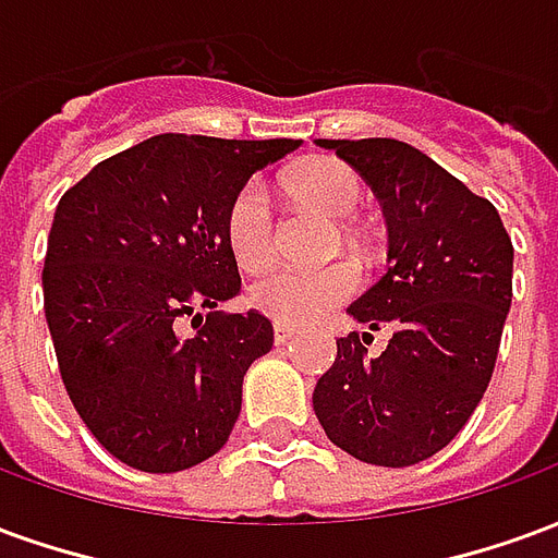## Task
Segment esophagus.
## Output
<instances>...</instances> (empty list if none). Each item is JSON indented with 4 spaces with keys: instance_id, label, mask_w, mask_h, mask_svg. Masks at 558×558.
<instances>
[{
    "instance_id": "esophagus-1",
    "label": "esophagus",
    "mask_w": 558,
    "mask_h": 558,
    "mask_svg": "<svg viewBox=\"0 0 558 558\" xmlns=\"http://www.w3.org/2000/svg\"><path fill=\"white\" fill-rule=\"evenodd\" d=\"M292 338H295V328L275 326V343H278V347H283V343H290Z\"/></svg>"
}]
</instances>
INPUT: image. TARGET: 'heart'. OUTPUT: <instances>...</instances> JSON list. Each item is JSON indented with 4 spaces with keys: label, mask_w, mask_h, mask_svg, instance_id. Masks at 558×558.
Masks as SVG:
<instances>
[{
    "label": "heart",
    "mask_w": 558,
    "mask_h": 558,
    "mask_svg": "<svg viewBox=\"0 0 558 558\" xmlns=\"http://www.w3.org/2000/svg\"><path fill=\"white\" fill-rule=\"evenodd\" d=\"M290 194L328 220H350L364 199L359 172L338 158H314L292 167L283 175ZM275 203L259 179H251L232 196L227 211V239L232 256L247 271H259L275 259L278 251ZM359 283L355 268L335 263L323 268H278L251 290V304L259 314L280 326H304L343 302Z\"/></svg>",
    "instance_id": "heart-1"
}]
</instances>
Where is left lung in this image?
I'll return each instance as SVG.
<instances>
[{
	"label": "left lung",
	"mask_w": 558,
	"mask_h": 558,
	"mask_svg": "<svg viewBox=\"0 0 558 558\" xmlns=\"http://www.w3.org/2000/svg\"><path fill=\"white\" fill-rule=\"evenodd\" d=\"M383 203L388 271L347 307L395 335L367 355V331L338 340L314 412L331 442L374 466H412L463 430L487 391L511 307L514 247L493 203L410 143L316 140Z\"/></svg>",
	"instance_id": "left-lung-1"
}]
</instances>
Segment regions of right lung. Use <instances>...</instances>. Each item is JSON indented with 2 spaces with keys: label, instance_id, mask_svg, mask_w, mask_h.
<instances>
[{
  "label": "right lung",
  "instance_id": "add662e5",
  "mask_svg": "<svg viewBox=\"0 0 558 558\" xmlns=\"http://www.w3.org/2000/svg\"><path fill=\"white\" fill-rule=\"evenodd\" d=\"M299 146L160 134L101 160L59 199L44 316L68 398L116 460L182 472L230 439L244 374L275 328L259 311H218L242 292L227 211L256 170ZM194 313L204 326L182 339Z\"/></svg>",
  "mask_w": 558,
  "mask_h": 558
}]
</instances>
